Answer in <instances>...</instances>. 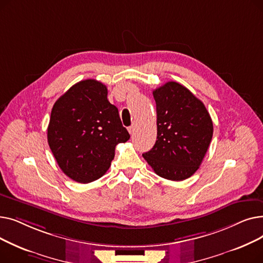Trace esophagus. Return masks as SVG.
Listing matches in <instances>:
<instances>
[{
  "label": "esophagus",
  "instance_id": "1",
  "mask_svg": "<svg viewBox=\"0 0 263 263\" xmlns=\"http://www.w3.org/2000/svg\"><path fill=\"white\" fill-rule=\"evenodd\" d=\"M135 129H136V124H135V123H133L132 126H130V127L128 128V131H129V133H130V134H134Z\"/></svg>",
  "mask_w": 263,
  "mask_h": 263
}]
</instances>
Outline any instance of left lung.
<instances>
[{
    "label": "left lung",
    "instance_id": "8db88e82",
    "mask_svg": "<svg viewBox=\"0 0 263 263\" xmlns=\"http://www.w3.org/2000/svg\"><path fill=\"white\" fill-rule=\"evenodd\" d=\"M153 93L157 141L143 157L160 177L182 181L199 168L206 154L213 135L212 119L204 104L177 82L165 83Z\"/></svg>",
    "mask_w": 263,
    "mask_h": 263
}]
</instances>
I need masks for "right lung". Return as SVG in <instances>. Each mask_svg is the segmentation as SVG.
I'll list each match as a JSON object with an SVG mask.
<instances>
[{"label": "right lung", "instance_id": "obj_1", "mask_svg": "<svg viewBox=\"0 0 263 263\" xmlns=\"http://www.w3.org/2000/svg\"><path fill=\"white\" fill-rule=\"evenodd\" d=\"M130 139L118 108L107 100V88L93 79L81 81L54 103L48 143L63 173L80 183L102 177L115 147Z\"/></svg>", "mask_w": 263, "mask_h": 263}]
</instances>
